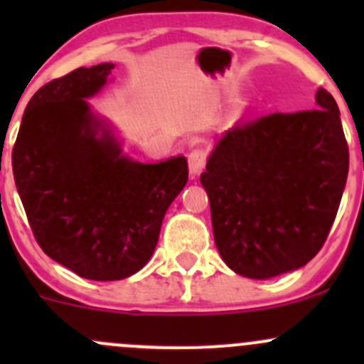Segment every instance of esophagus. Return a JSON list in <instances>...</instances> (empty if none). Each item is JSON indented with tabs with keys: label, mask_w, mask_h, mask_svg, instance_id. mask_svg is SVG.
I'll use <instances>...</instances> for the list:
<instances>
[{
	"label": "esophagus",
	"mask_w": 364,
	"mask_h": 364,
	"mask_svg": "<svg viewBox=\"0 0 364 364\" xmlns=\"http://www.w3.org/2000/svg\"><path fill=\"white\" fill-rule=\"evenodd\" d=\"M205 160H208V153L204 148H196L190 151L188 155V168L192 176H199L203 172Z\"/></svg>",
	"instance_id": "34e87169"
}]
</instances>
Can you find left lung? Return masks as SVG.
<instances>
[{"label":"left lung","mask_w":364,"mask_h":364,"mask_svg":"<svg viewBox=\"0 0 364 364\" xmlns=\"http://www.w3.org/2000/svg\"><path fill=\"white\" fill-rule=\"evenodd\" d=\"M317 109L240 121L200 174L223 262L266 280L310 262L331 230L348 174V146L335 98Z\"/></svg>","instance_id":"1"}]
</instances>
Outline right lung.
<instances>
[{"instance_id":"add662e5","label":"right lung","mask_w":364,"mask_h":364,"mask_svg":"<svg viewBox=\"0 0 364 364\" xmlns=\"http://www.w3.org/2000/svg\"><path fill=\"white\" fill-rule=\"evenodd\" d=\"M112 63L77 68L40 87L12 151L14 179L40 248L87 280H121L146 266L161 220L188 179L185 156L141 164L121 153L86 98Z\"/></svg>"}]
</instances>
